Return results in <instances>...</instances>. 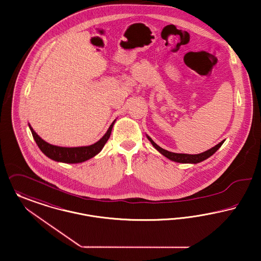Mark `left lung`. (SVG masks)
I'll use <instances>...</instances> for the list:
<instances>
[{
	"mask_svg": "<svg viewBox=\"0 0 261 261\" xmlns=\"http://www.w3.org/2000/svg\"><path fill=\"white\" fill-rule=\"evenodd\" d=\"M146 137L150 141L153 147L156 150L159 151V153H161L166 158H168L171 161H174V162H177V163H182V164H197V163H200V162L204 161L206 159H208L210 156H212L216 151L218 150L221 147V145L225 141V139H224V140L219 142L217 145H215L214 147L204 151L202 153H199V154H185V153H175V152H171V151L163 149L162 147L157 145L148 135H146Z\"/></svg>",
	"mask_w": 261,
	"mask_h": 261,
	"instance_id": "obj_1",
	"label": "left lung"
}]
</instances>
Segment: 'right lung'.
Segmentation results:
<instances>
[{
	"instance_id": "1",
	"label": "right lung",
	"mask_w": 261,
	"mask_h": 261,
	"mask_svg": "<svg viewBox=\"0 0 261 261\" xmlns=\"http://www.w3.org/2000/svg\"><path fill=\"white\" fill-rule=\"evenodd\" d=\"M115 122H116V120H114V122L111 124L106 134L101 137L97 142L91 144V145L80 146V147H63V146H57V145L50 144V143L46 142L44 139H42L41 137L34 132V129L32 128V126L30 124H28V126L31 130L32 137L34 138L36 144L48 158L54 160L56 162L67 163V164H76V163H83V162H85V161L93 158L100 151L103 149L104 145L106 144L107 140L110 137L112 128H113V125L115 124Z\"/></svg>"
}]
</instances>
